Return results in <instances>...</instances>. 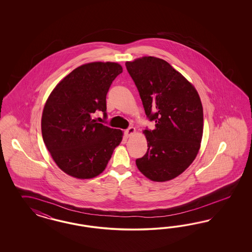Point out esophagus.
<instances>
[{
	"label": "esophagus",
	"mask_w": 252,
	"mask_h": 252,
	"mask_svg": "<svg viewBox=\"0 0 252 252\" xmlns=\"http://www.w3.org/2000/svg\"><path fill=\"white\" fill-rule=\"evenodd\" d=\"M135 133H136V129H135V127H133V126H130L128 129L126 130V137H127L133 136Z\"/></svg>",
	"instance_id": "34e87169"
}]
</instances>
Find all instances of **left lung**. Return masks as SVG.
Listing matches in <instances>:
<instances>
[{"label": "left lung", "instance_id": "left-lung-1", "mask_svg": "<svg viewBox=\"0 0 252 252\" xmlns=\"http://www.w3.org/2000/svg\"><path fill=\"white\" fill-rule=\"evenodd\" d=\"M146 115L155 128L143 131L148 151L136 160L152 181L176 178L197 157L203 134V108L195 87L167 62L144 56L126 62Z\"/></svg>", "mask_w": 252, "mask_h": 252}]
</instances>
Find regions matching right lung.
<instances>
[{
  "label": "right lung",
  "mask_w": 252,
  "mask_h": 252,
  "mask_svg": "<svg viewBox=\"0 0 252 252\" xmlns=\"http://www.w3.org/2000/svg\"><path fill=\"white\" fill-rule=\"evenodd\" d=\"M122 66L114 62L85 63L63 77L46 100L41 133L57 166L68 176L90 179L101 174L123 131L92 119L97 110L106 116V95Z\"/></svg>",
  "instance_id": "right-lung-1"
}]
</instances>
